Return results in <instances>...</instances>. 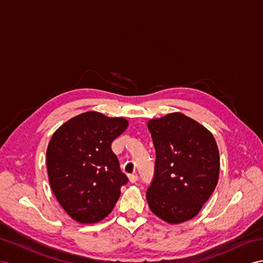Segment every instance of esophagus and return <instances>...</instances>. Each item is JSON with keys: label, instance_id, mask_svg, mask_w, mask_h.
Instances as JSON below:
<instances>
[{"label": "esophagus", "instance_id": "1", "mask_svg": "<svg viewBox=\"0 0 263 263\" xmlns=\"http://www.w3.org/2000/svg\"><path fill=\"white\" fill-rule=\"evenodd\" d=\"M138 179H139L138 174H131V176H129V180H130L131 183H136L137 181H138Z\"/></svg>", "mask_w": 263, "mask_h": 263}]
</instances>
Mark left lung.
Listing matches in <instances>:
<instances>
[{
	"mask_svg": "<svg viewBox=\"0 0 263 263\" xmlns=\"http://www.w3.org/2000/svg\"><path fill=\"white\" fill-rule=\"evenodd\" d=\"M156 164L146 200L151 211L167 223L196 217L219 179L220 157L210 131L182 113L147 122Z\"/></svg>",
	"mask_w": 263,
	"mask_h": 263,
	"instance_id": "1",
	"label": "left lung"
}]
</instances>
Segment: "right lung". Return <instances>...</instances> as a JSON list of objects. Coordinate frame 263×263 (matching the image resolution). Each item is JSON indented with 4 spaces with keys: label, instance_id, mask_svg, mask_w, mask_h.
Listing matches in <instances>:
<instances>
[{
    "label": "right lung",
    "instance_id": "obj_1",
    "mask_svg": "<svg viewBox=\"0 0 263 263\" xmlns=\"http://www.w3.org/2000/svg\"><path fill=\"white\" fill-rule=\"evenodd\" d=\"M127 126L123 118L85 112L61 125L46 150L51 189L71 218L94 223L109 214L127 177L111 149Z\"/></svg>",
    "mask_w": 263,
    "mask_h": 263
}]
</instances>
